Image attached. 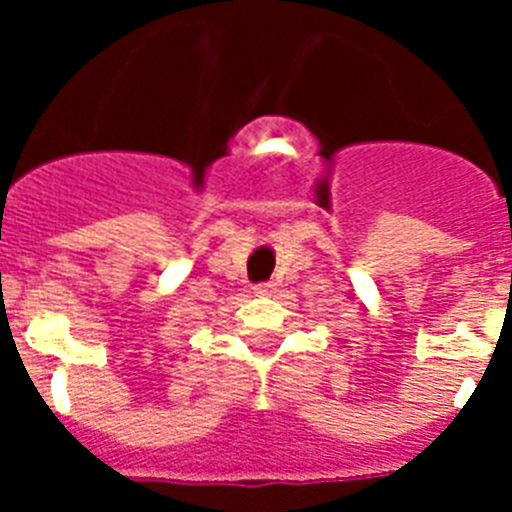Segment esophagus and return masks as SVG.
<instances>
[{
	"mask_svg": "<svg viewBox=\"0 0 512 512\" xmlns=\"http://www.w3.org/2000/svg\"><path fill=\"white\" fill-rule=\"evenodd\" d=\"M253 292H256L259 297H271L274 292H277V284H271V282L259 284V287H253Z\"/></svg>",
	"mask_w": 512,
	"mask_h": 512,
	"instance_id": "1",
	"label": "esophagus"
}]
</instances>
